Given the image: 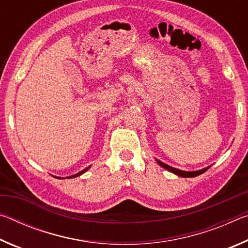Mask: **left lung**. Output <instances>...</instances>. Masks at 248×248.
<instances>
[{
  "mask_svg": "<svg viewBox=\"0 0 248 248\" xmlns=\"http://www.w3.org/2000/svg\"><path fill=\"white\" fill-rule=\"evenodd\" d=\"M157 163L163 167V169L170 170V171H171V173H174L176 175L180 176V177H196V176L201 175L202 173H204L205 170H208L210 169V166H209V167H205V169H203V170H196V171H185V170H177V169H174V167L169 166L167 164H165V163H163L161 161H157Z\"/></svg>",
  "mask_w": 248,
  "mask_h": 248,
  "instance_id": "8db88e82",
  "label": "left lung"
}]
</instances>
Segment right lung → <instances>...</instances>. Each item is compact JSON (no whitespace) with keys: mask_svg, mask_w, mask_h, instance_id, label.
I'll return each mask as SVG.
<instances>
[{"mask_svg":"<svg viewBox=\"0 0 248 248\" xmlns=\"http://www.w3.org/2000/svg\"><path fill=\"white\" fill-rule=\"evenodd\" d=\"M90 167H87V169H85V170H81L79 171V173H78V174H75V175H73V176H70V177H68V178H72V177H78V176H79V175H82L83 173H85V171L89 170Z\"/></svg>","mask_w":248,"mask_h":248,"instance_id":"add662e5","label":"right lung"}]
</instances>
